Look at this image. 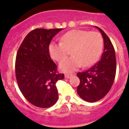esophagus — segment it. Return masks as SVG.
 <instances>
[{
    "label": "esophagus",
    "instance_id": "esophagus-1",
    "mask_svg": "<svg viewBox=\"0 0 129 129\" xmlns=\"http://www.w3.org/2000/svg\"><path fill=\"white\" fill-rule=\"evenodd\" d=\"M72 76V74H65V78H70V77Z\"/></svg>",
    "mask_w": 129,
    "mask_h": 129
}]
</instances>
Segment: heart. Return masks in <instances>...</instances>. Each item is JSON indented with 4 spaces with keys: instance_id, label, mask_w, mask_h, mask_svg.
<instances>
[{
    "instance_id": "heart-1",
    "label": "heart",
    "mask_w": 129,
    "mask_h": 129,
    "mask_svg": "<svg viewBox=\"0 0 129 129\" xmlns=\"http://www.w3.org/2000/svg\"><path fill=\"white\" fill-rule=\"evenodd\" d=\"M60 43H52L49 50L51 57L61 62L70 53L74 56L62 61L60 69L71 72L82 66L89 67L98 60L103 47V39L100 33L73 29L60 38Z\"/></svg>"
}]
</instances>
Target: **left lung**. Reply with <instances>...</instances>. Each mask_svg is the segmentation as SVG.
Segmentation results:
<instances>
[{"instance_id":"8db88e82","label":"left lung","mask_w":129,"mask_h":129,"mask_svg":"<svg viewBox=\"0 0 129 129\" xmlns=\"http://www.w3.org/2000/svg\"><path fill=\"white\" fill-rule=\"evenodd\" d=\"M104 40V51L101 59L88 70L78 72L79 85L77 93L85 101L93 103L99 101L108 94L112 86L116 72L114 48L110 39L101 28L96 26Z\"/></svg>"}]
</instances>
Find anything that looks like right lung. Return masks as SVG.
Masks as SVG:
<instances>
[{
  "mask_svg": "<svg viewBox=\"0 0 129 129\" xmlns=\"http://www.w3.org/2000/svg\"><path fill=\"white\" fill-rule=\"evenodd\" d=\"M37 28L26 36L19 47L15 60V74L20 90L33 105L52 106L58 100L57 82L64 78L49 52V43L62 30Z\"/></svg>",
  "mask_w": 129,
  "mask_h": 129,
  "instance_id": "add662e5",
  "label": "right lung"
}]
</instances>
